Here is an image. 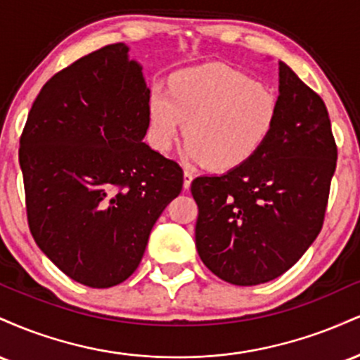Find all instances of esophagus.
<instances>
[{
    "instance_id": "obj_1",
    "label": "esophagus",
    "mask_w": 360,
    "mask_h": 360,
    "mask_svg": "<svg viewBox=\"0 0 360 360\" xmlns=\"http://www.w3.org/2000/svg\"><path fill=\"white\" fill-rule=\"evenodd\" d=\"M191 181H193V172L188 171V169H184V181H183L184 189H189V186H191Z\"/></svg>"
}]
</instances>
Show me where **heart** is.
Instances as JSON below:
<instances>
[{
    "label": "heart",
    "instance_id": "obj_1",
    "mask_svg": "<svg viewBox=\"0 0 360 360\" xmlns=\"http://www.w3.org/2000/svg\"><path fill=\"white\" fill-rule=\"evenodd\" d=\"M278 113L269 86L218 64L176 74L171 91L155 86L148 96L154 147L169 150L184 130L186 155L213 171L250 160L269 140Z\"/></svg>",
    "mask_w": 360,
    "mask_h": 360
}]
</instances>
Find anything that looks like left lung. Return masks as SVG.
<instances>
[{
    "label": "left lung",
    "instance_id": "obj_1",
    "mask_svg": "<svg viewBox=\"0 0 360 360\" xmlns=\"http://www.w3.org/2000/svg\"><path fill=\"white\" fill-rule=\"evenodd\" d=\"M279 113L260 150L221 176L191 183L196 249L214 276L235 286L279 278L323 225L337 146L323 100L279 62Z\"/></svg>",
    "mask_w": 360,
    "mask_h": 360
}]
</instances>
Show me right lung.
I'll list each match as a JSON object with an SVG mask.
<instances>
[{"label":"right lung","instance_id":"add662e5","mask_svg":"<svg viewBox=\"0 0 360 360\" xmlns=\"http://www.w3.org/2000/svg\"><path fill=\"white\" fill-rule=\"evenodd\" d=\"M148 96L127 45H106L45 82L20 137L30 232L84 286L130 278L183 189L179 164L143 142Z\"/></svg>","mask_w":360,"mask_h":360}]
</instances>
